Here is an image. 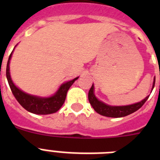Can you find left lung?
Masks as SVG:
<instances>
[{"instance_id": "8db88e82", "label": "left lung", "mask_w": 160, "mask_h": 160, "mask_svg": "<svg viewBox=\"0 0 160 160\" xmlns=\"http://www.w3.org/2000/svg\"><path fill=\"white\" fill-rule=\"evenodd\" d=\"M155 78H154L152 91L153 90L154 87H155ZM148 98H149V95L147 96L142 101L134 103V104H131V105L111 106L107 104V103L103 102L100 101L99 99H98L97 97L94 94V84L92 85L91 88L89 90L88 94L89 102H90V105L92 106L94 111L97 113H98L99 114H101V115H103V116L106 117H111V118H121V117L127 116V115H129V114L135 112L140 107H142V106L148 99Z\"/></svg>"}]
</instances>
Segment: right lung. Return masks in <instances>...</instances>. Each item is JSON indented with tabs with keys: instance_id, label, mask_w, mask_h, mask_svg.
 Instances as JSON below:
<instances>
[{
	"instance_id": "right-lung-1",
	"label": "right lung",
	"mask_w": 160,
	"mask_h": 160,
	"mask_svg": "<svg viewBox=\"0 0 160 160\" xmlns=\"http://www.w3.org/2000/svg\"><path fill=\"white\" fill-rule=\"evenodd\" d=\"M15 47H14V49H15ZM13 50L12 51L11 54L9 55L8 62H7L6 78L14 97L16 98V99L18 100V102L21 104V106L23 108H25L26 111L32 113V114H49L57 112L59 109L62 107L63 103L66 100L68 90L70 89V87L73 85V83L79 77L73 78L71 81H68L62 83L59 87L58 90L55 92V94L49 96V97H40V96L27 94V93L24 92L23 90L18 88L16 85L14 84L12 78H11L9 63H10Z\"/></svg>"
}]
</instances>
